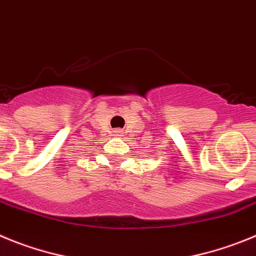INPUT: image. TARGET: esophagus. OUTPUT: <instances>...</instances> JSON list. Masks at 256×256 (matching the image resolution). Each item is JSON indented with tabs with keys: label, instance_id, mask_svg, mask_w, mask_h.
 I'll use <instances>...</instances> for the list:
<instances>
[{
	"label": "esophagus",
	"instance_id": "1",
	"mask_svg": "<svg viewBox=\"0 0 256 256\" xmlns=\"http://www.w3.org/2000/svg\"><path fill=\"white\" fill-rule=\"evenodd\" d=\"M114 134L116 135V136H121V134H122V131L121 130H114Z\"/></svg>",
	"mask_w": 256,
	"mask_h": 256
}]
</instances>
